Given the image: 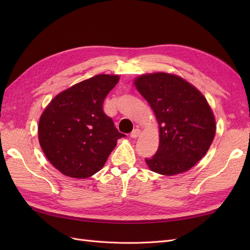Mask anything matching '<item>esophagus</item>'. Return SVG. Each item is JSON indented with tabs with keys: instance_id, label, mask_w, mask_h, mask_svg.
<instances>
[{
	"instance_id": "obj_1",
	"label": "esophagus",
	"mask_w": 250,
	"mask_h": 250,
	"mask_svg": "<svg viewBox=\"0 0 250 250\" xmlns=\"http://www.w3.org/2000/svg\"><path fill=\"white\" fill-rule=\"evenodd\" d=\"M140 133H141V129H139V128H135V129H133L132 132L130 133V137L133 138V139H135V138L139 137Z\"/></svg>"
}]
</instances>
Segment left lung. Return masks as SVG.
Masks as SVG:
<instances>
[{"mask_svg": "<svg viewBox=\"0 0 250 250\" xmlns=\"http://www.w3.org/2000/svg\"><path fill=\"white\" fill-rule=\"evenodd\" d=\"M134 85L154 111L160 126V145L148 167L172 176L190 170L207 154L216 133L214 113L204 96L173 74H145Z\"/></svg>", "mask_w": 250, "mask_h": 250, "instance_id": "left-lung-1", "label": "left lung"}]
</instances>
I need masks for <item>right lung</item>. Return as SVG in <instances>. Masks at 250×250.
Masks as SVG:
<instances>
[{
  "instance_id": "1",
  "label": "right lung",
  "mask_w": 250,
  "mask_h": 250,
  "mask_svg": "<svg viewBox=\"0 0 250 250\" xmlns=\"http://www.w3.org/2000/svg\"><path fill=\"white\" fill-rule=\"evenodd\" d=\"M118 82L117 75H96L58 94L43 110L39 123L41 147L64 175H94L117 141L125 137L103 111L105 97Z\"/></svg>"
}]
</instances>
